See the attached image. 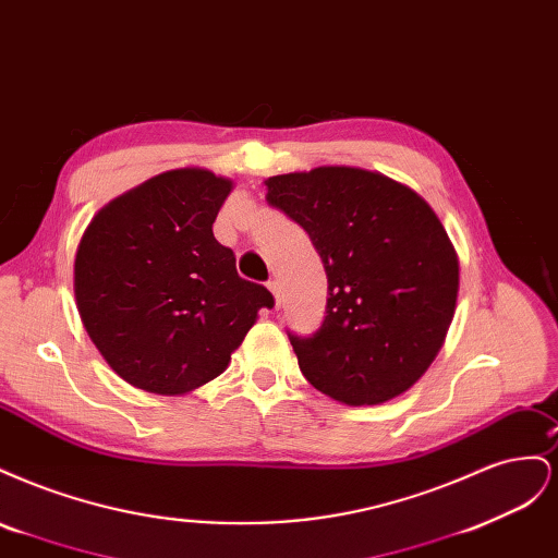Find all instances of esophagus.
Here are the masks:
<instances>
[{
	"instance_id": "34e87169",
	"label": "esophagus",
	"mask_w": 558,
	"mask_h": 558,
	"mask_svg": "<svg viewBox=\"0 0 558 558\" xmlns=\"http://www.w3.org/2000/svg\"><path fill=\"white\" fill-rule=\"evenodd\" d=\"M267 289H269V293L275 295V302H277V307L281 305V286H279V281L277 279H272L267 283Z\"/></svg>"
}]
</instances>
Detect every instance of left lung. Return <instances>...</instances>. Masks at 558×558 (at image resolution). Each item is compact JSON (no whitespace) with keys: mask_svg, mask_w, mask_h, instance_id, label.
Segmentation results:
<instances>
[{"mask_svg":"<svg viewBox=\"0 0 558 558\" xmlns=\"http://www.w3.org/2000/svg\"><path fill=\"white\" fill-rule=\"evenodd\" d=\"M267 202L305 228L326 267L328 307L302 375L363 408L412 388L440 353L459 300V253L428 202L379 172L324 165L265 179Z\"/></svg>","mask_w":558,"mask_h":558,"instance_id":"left-lung-1","label":"left lung"}]
</instances>
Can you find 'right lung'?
Segmentation results:
<instances>
[{"instance_id": "1", "label": "right lung", "mask_w": 558, "mask_h": 558, "mask_svg": "<svg viewBox=\"0 0 558 558\" xmlns=\"http://www.w3.org/2000/svg\"><path fill=\"white\" fill-rule=\"evenodd\" d=\"M232 181L205 167L146 179L99 209L78 242L81 324L113 373L156 396H185L226 373L263 307L214 238Z\"/></svg>"}]
</instances>
